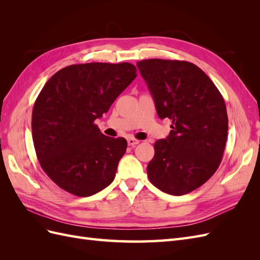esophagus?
<instances>
[{
  "mask_svg": "<svg viewBox=\"0 0 260 260\" xmlns=\"http://www.w3.org/2000/svg\"><path fill=\"white\" fill-rule=\"evenodd\" d=\"M127 141H128V145L129 146H136V145H138L140 143L139 140H136V139H133V138H129Z\"/></svg>",
  "mask_w": 260,
  "mask_h": 260,
  "instance_id": "obj_1",
  "label": "esophagus"
}]
</instances>
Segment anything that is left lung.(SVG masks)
Here are the masks:
<instances>
[{
	"label": "left lung",
	"mask_w": 260,
	"mask_h": 260,
	"mask_svg": "<svg viewBox=\"0 0 260 260\" xmlns=\"http://www.w3.org/2000/svg\"><path fill=\"white\" fill-rule=\"evenodd\" d=\"M137 66L157 115L172 121L169 136L154 144L147 177L167 194L190 193L205 183L221 162L228 136L223 98L192 62L152 58L138 61Z\"/></svg>",
	"instance_id": "left-lung-1"
}]
</instances>
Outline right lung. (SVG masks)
Masks as SVG:
<instances>
[{
  "mask_svg": "<svg viewBox=\"0 0 260 260\" xmlns=\"http://www.w3.org/2000/svg\"><path fill=\"white\" fill-rule=\"evenodd\" d=\"M136 77L130 62H88L58 70L43 86L32 109L34 145L62 190L86 198L113 182L127 141L104 136L94 121Z\"/></svg>",
  "mask_w": 260,
  "mask_h": 260,
  "instance_id": "1",
  "label": "right lung"
}]
</instances>
